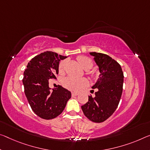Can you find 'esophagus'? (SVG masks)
Returning a JSON list of instances; mask_svg holds the SVG:
<instances>
[{"label": "esophagus", "instance_id": "34e87169", "mask_svg": "<svg viewBox=\"0 0 150 150\" xmlns=\"http://www.w3.org/2000/svg\"><path fill=\"white\" fill-rule=\"evenodd\" d=\"M79 95V93H71V96L72 97H75V96H77Z\"/></svg>", "mask_w": 150, "mask_h": 150}]
</instances>
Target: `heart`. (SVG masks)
I'll return each instance as SVG.
<instances>
[{
	"label": "heart",
	"instance_id": "1",
	"mask_svg": "<svg viewBox=\"0 0 150 150\" xmlns=\"http://www.w3.org/2000/svg\"><path fill=\"white\" fill-rule=\"evenodd\" d=\"M77 61L79 63L81 66L85 70H89L92 68L93 63L91 59L86 56H79L77 57ZM67 65V60H63L59 62L58 65V71L59 74H64L65 71V67ZM89 75L91 78H96V73L93 72H89ZM62 84L63 87L73 92H78L84 88L88 84V81L85 78H81V79H76L74 77H67L64 79Z\"/></svg>",
	"mask_w": 150,
	"mask_h": 150
}]
</instances>
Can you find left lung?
<instances>
[{"label": "left lung", "instance_id": "left-lung-1", "mask_svg": "<svg viewBox=\"0 0 150 150\" xmlns=\"http://www.w3.org/2000/svg\"><path fill=\"white\" fill-rule=\"evenodd\" d=\"M90 54L99 66L100 75L92 87L96 89V96H89L88 101L81 109L90 121L101 123L110 117L117 108L123 91V73L120 64L108 54L96 52Z\"/></svg>", "mask_w": 150, "mask_h": 150}]
</instances>
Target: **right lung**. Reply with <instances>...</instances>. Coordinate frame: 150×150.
<instances>
[{
  "instance_id": "1",
  "label": "right lung",
  "mask_w": 150,
  "mask_h": 150,
  "mask_svg": "<svg viewBox=\"0 0 150 150\" xmlns=\"http://www.w3.org/2000/svg\"><path fill=\"white\" fill-rule=\"evenodd\" d=\"M66 57L51 51L37 54L28 63L23 83L28 103L35 114L45 120H51L63 112L71 93L59 85L50 91L49 81L57 79L58 65Z\"/></svg>"
}]
</instances>
